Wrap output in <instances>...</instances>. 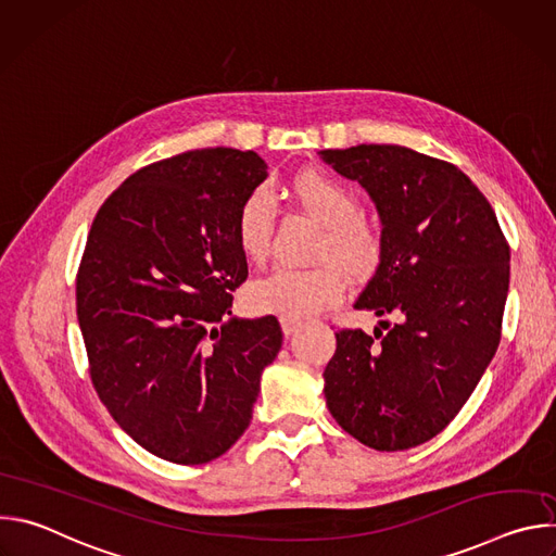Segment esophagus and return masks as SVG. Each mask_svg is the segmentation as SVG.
Instances as JSON below:
<instances>
[{
    "label": "esophagus",
    "instance_id": "34e87169",
    "mask_svg": "<svg viewBox=\"0 0 556 556\" xmlns=\"http://www.w3.org/2000/svg\"><path fill=\"white\" fill-rule=\"evenodd\" d=\"M279 324H281V330L286 337L294 334L299 328H301V321L299 319H292V316H279Z\"/></svg>",
    "mask_w": 556,
    "mask_h": 556
}]
</instances>
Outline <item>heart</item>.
Listing matches in <instances>:
<instances>
[{
    "mask_svg": "<svg viewBox=\"0 0 556 556\" xmlns=\"http://www.w3.org/2000/svg\"><path fill=\"white\" fill-rule=\"evenodd\" d=\"M294 202L316 222L312 260L319 264L307 268L279 266L249 286V303L257 312L301 316L334 305L345 290V275L352 281L369 279L384 253L380 226L363 215L358 195L341 180L303 172L290 182ZM275 230V200L268 191L257 189L244 198L232 222L237 251L249 264H262L268 257Z\"/></svg>",
    "mask_w": 556,
    "mask_h": 556,
    "instance_id": "1",
    "label": "heart"
}]
</instances>
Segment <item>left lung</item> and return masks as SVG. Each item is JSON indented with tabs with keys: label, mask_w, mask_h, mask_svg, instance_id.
Returning a JSON list of instances; mask_svg holds the SVG:
<instances>
[{
	"label": "left lung",
	"mask_w": 556,
	"mask_h": 556,
	"mask_svg": "<svg viewBox=\"0 0 556 556\" xmlns=\"http://www.w3.org/2000/svg\"><path fill=\"white\" fill-rule=\"evenodd\" d=\"M321 155L382 219V262L354 307L395 319L374 334L337 332L326 401L365 446L405 451L457 416L495 356L510 247L484 193L440 157L401 144Z\"/></svg>",
	"instance_id": "obj_1"
}]
</instances>
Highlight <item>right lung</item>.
<instances>
[{
  "label": "right lung",
  "instance_id": "1",
  "mask_svg": "<svg viewBox=\"0 0 556 556\" xmlns=\"http://www.w3.org/2000/svg\"><path fill=\"white\" fill-rule=\"evenodd\" d=\"M266 176L255 151H182L129 176L92 222L76 273L90 378L167 462L206 464L240 440L281 350L275 316L228 319L249 277L232 222Z\"/></svg>",
  "mask_w": 556,
  "mask_h": 556
}]
</instances>
